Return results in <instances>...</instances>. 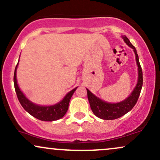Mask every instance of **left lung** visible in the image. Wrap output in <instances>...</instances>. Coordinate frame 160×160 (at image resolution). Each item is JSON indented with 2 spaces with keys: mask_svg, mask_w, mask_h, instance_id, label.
Segmentation results:
<instances>
[{
  "mask_svg": "<svg viewBox=\"0 0 160 160\" xmlns=\"http://www.w3.org/2000/svg\"><path fill=\"white\" fill-rule=\"evenodd\" d=\"M123 38H124V42L130 48L133 49L136 54V63L138 65V82L136 88H134L133 92H132L131 95H130L126 100H124L122 102H120V103H109L98 98L89 90L86 88V90H87L88 100L89 101L90 107H91L92 112H93V113L96 116L100 118L104 119V120H113V119L118 118L126 114V113H128L129 111L131 110L138 101V97L140 95V92H141L142 90V84H143V76H142V67L140 65L137 52H136L135 47L130 43V40L127 38L126 36H123Z\"/></svg>",
  "mask_w": 160,
  "mask_h": 160,
  "instance_id": "1",
  "label": "left lung"
}]
</instances>
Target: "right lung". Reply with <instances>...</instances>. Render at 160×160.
<instances>
[{
    "label": "right lung",
    "instance_id": "right-lung-1",
    "mask_svg": "<svg viewBox=\"0 0 160 160\" xmlns=\"http://www.w3.org/2000/svg\"><path fill=\"white\" fill-rule=\"evenodd\" d=\"M18 66V64L16 65L14 73V86L15 92H16L17 97L22 107L26 110L29 114H30L32 116L35 117L38 120L45 121V122H52V121L58 120V119L62 118L64 116L66 112L68 111L69 101H70L72 96L75 90L77 89L76 87L74 89L72 90L70 92H68L65 97L63 98L62 101L57 103V104L53 106H50V107H41L34 104L31 101H30L24 95V94L21 92L18 84H17L16 80V68Z\"/></svg>",
    "mask_w": 160,
    "mask_h": 160
}]
</instances>
